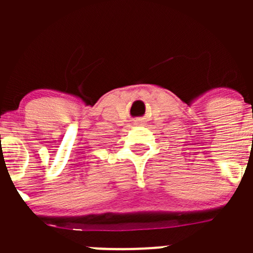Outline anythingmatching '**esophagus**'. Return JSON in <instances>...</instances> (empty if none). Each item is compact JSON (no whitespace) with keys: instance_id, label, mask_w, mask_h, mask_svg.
<instances>
[{"instance_id":"34e87169","label":"esophagus","mask_w":253,"mask_h":253,"mask_svg":"<svg viewBox=\"0 0 253 253\" xmlns=\"http://www.w3.org/2000/svg\"><path fill=\"white\" fill-rule=\"evenodd\" d=\"M138 124H139V122H138Z\"/></svg>"}]
</instances>
